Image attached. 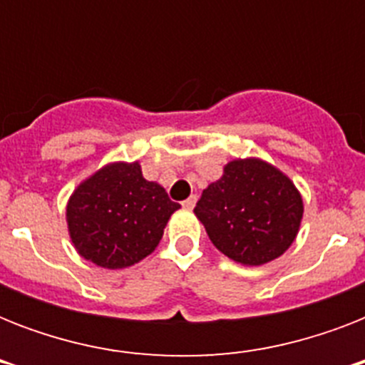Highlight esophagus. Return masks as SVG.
<instances>
[{
  "instance_id": "esophagus-1",
  "label": "esophagus",
  "mask_w": 365,
  "mask_h": 365,
  "mask_svg": "<svg viewBox=\"0 0 365 365\" xmlns=\"http://www.w3.org/2000/svg\"><path fill=\"white\" fill-rule=\"evenodd\" d=\"M195 205H197V195H191L189 199H185L182 202V206H183V208H185V210H193Z\"/></svg>"
}]
</instances>
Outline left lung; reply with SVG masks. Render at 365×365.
Here are the masks:
<instances>
[{
  "label": "left lung",
  "instance_id": "left-lung-1",
  "mask_svg": "<svg viewBox=\"0 0 365 365\" xmlns=\"http://www.w3.org/2000/svg\"><path fill=\"white\" fill-rule=\"evenodd\" d=\"M195 216L222 254L255 267L292 246L303 220V199L277 166L248 157L223 166V176L202 191Z\"/></svg>",
  "mask_w": 365,
  "mask_h": 365
}]
</instances>
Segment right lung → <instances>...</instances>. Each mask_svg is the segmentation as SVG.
<instances>
[{
    "label": "right lung",
    "instance_id": "1",
    "mask_svg": "<svg viewBox=\"0 0 365 365\" xmlns=\"http://www.w3.org/2000/svg\"><path fill=\"white\" fill-rule=\"evenodd\" d=\"M178 208L160 183L142 176L138 160H119L77 185L66 222L81 257L104 269H125L157 248Z\"/></svg>",
    "mask_w": 365,
    "mask_h": 365
}]
</instances>
